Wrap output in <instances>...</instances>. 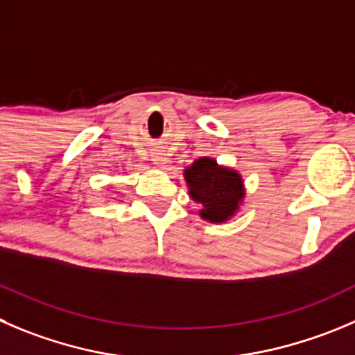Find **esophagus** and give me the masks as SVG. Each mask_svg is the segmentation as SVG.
Instances as JSON below:
<instances>
[{"label": "esophagus", "mask_w": 355, "mask_h": 355, "mask_svg": "<svg viewBox=\"0 0 355 355\" xmlns=\"http://www.w3.org/2000/svg\"><path fill=\"white\" fill-rule=\"evenodd\" d=\"M151 157H153V162L157 165H160V167H164L165 164H167V158H165V155L164 153H160V151H155L153 155H151Z\"/></svg>", "instance_id": "esophagus-1"}]
</instances>
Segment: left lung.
<instances>
[{"label":"left lung","instance_id":"left-lung-1","mask_svg":"<svg viewBox=\"0 0 355 355\" xmlns=\"http://www.w3.org/2000/svg\"><path fill=\"white\" fill-rule=\"evenodd\" d=\"M190 197L202 204L200 216L211 223H225L239 211L245 191L237 171L218 165L209 157L195 160L184 168Z\"/></svg>","mask_w":355,"mask_h":355}]
</instances>
